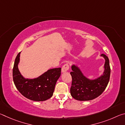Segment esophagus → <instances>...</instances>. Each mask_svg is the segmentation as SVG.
Segmentation results:
<instances>
[{
  "label": "esophagus",
  "instance_id": "esophagus-1",
  "mask_svg": "<svg viewBox=\"0 0 125 125\" xmlns=\"http://www.w3.org/2000/svg\"><path fill=\"white\" fill-rule=\"evenodd\" d=\"M69 69V65L67 63V64H65L63 65V66L62 68V73H64L67 72L68 69Z\"/></svg>",
  "mask_w": 125,
  "mask_h": 125
}]
</instances>
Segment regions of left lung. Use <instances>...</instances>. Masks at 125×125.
<instances>
[{
  "instance_id": "obj_1",
  "label": "left lung",
  "mask_w": 125,
  "mask_h": 125,
  "mask_svg": "<svg viewBox=\"0 0 125 125\" xmlns=\"http://www.w3.org/2000/svg\"><path fill=\"white\" fill-rule=\"evenodd\" d=\"M105 60L103 74L95 79H90L84 75L77 65H72V78L71 94L74 99L79 101H88L96 98L102 94L108 84L110 76L109 60L104 54H101Z\"/></svg>"
}]
</instances>
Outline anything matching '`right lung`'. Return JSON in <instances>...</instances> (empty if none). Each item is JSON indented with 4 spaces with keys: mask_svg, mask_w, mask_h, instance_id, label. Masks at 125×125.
I'll return each mask as SVG.
<instances>
[{
    "mask_svg": "<svg viewBox=\"0 0 125 125\" xmlns=\"http://www.w3.org/2000/svg\"><path fill=\"white\" fill-rule=\"evenodd\" d=\"M20 53L17 55L12 69L13 81L17 89L25 98L33 101H45L51 98L61 75V68L49 69L34 79H26L18 68Z\"/></svg>",
    "mask_w": 125,
    "mask_h": 125,
    "instance_id": "right-lung-1",
    "label": "right lung"
}]
</instances>
